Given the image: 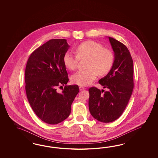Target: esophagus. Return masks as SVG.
Wrapping results in <instances>:
<instances>
[{
  "instance_id": "obj_1",
  "label": "esophagus",
  "mask_w": 158,
  "mask_h": 158,
  "mask_svg": "<svg viewBox=\"0 0 158 158\" xmlns=\"http://www.w3.org/2000/svg\"><path fill=\"white\" fill-rule=\"evenodd\" d=\"M85 88L84 87H83V86H79V90H81V91H82V90H85Z\"/></svg>"
}]
</instances>
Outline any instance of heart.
<instances>
[{
  "label": "heart",
  "mask_w": 158,
  "mask_h": 158,
  "mask_svg": "<svg viewBox=\"0 0 158 158\" xmlns=\"http://www.w3.org/2000/svg\"><path fill=\"white\" fill-rule=\"evenodd\" d=\"M76 55L67 52L63 57L65 66L69 70L77 69L79 59L87 58V69L73 74L71 79L73 83L79 86L91 84L99 73L104 75L110 72L114 63V54L110 49L103 48L100 43L87 40L79 44L75 48Z\"/></svg>",
  "instance_id": "b5f03b06"
}]
</instances>
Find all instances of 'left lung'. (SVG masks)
<instances>
[{"mask_svg":"<svg viewBox=\"0 0 158 158\" xmlns=\"http://www.w3.org/2000/svg\"><path fill=\"white\" fill-rule=\"evenodd\" d=\"M114 52V61L109 73L98 81L108 91L91 87L89 89V110L94 118L104 123L118 119L131 96L133 87V61L123 43L108 37Z\"/></svg>","mask_w":158,"mask_h":158,"instance_id":"left-lung-1","label":"left lung"}]
</instances>
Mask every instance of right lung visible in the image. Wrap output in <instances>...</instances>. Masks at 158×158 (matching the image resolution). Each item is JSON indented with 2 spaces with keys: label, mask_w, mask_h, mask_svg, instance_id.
I'll list each match as a JSON object with an SVG mask.
<instances>
[{
  "label": "right lung",
  "mask_w": 158,
  "mask_h": 158,
  "mask_svg": "<svg viewBox=\"0 0 158 158\" xmlns=\"http://www.w3.org/2000/svg\"><path fill=\"white\" fill-rule=\"evenodd\" d=\"M69 48L66 39H51L34 51L27 63V98L35 114L48 124H58L67 119L79 91L77 85H67L69 79L63 57ZM64 85L58 93L57 87Z\"/></svg>",
  "instance_id": "1"
}]
</instances>
